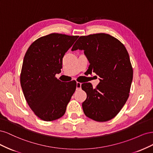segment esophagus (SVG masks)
Returning <instances> with one entry per match:
<instances>
[{
    "instance_id": "34e87169",
    "label": "esophagus",
    "mask_w": 153,
    "mask_h": 153,
    "mask_svg": "<svg viewBox=\"0 0 153 153\" xmlns=\"http://www.w3.org/2000/svg\"><path fill=\"white\" fill-rule=\"evenodd\" d=\"M82 87V83L76 82V89H80Z\"/></svg>"
}]
</instances>
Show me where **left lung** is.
<instances>
[{
    "label": "left lung",
    "mask_w": 153,
    "mask_h": 153,
    "mask_svg": "<svg viewBox=\"0 0 153 153\" xmlns=\"http://www.w3.org/2000/svg\"><path fill=\"white\" fill-rule=\"evenodd\" d=\"M84 50L89 70L101 78L96 88L91 83L82 84L87 93L82 108L87 117L98 122L115 117L129 97L133 68L127 50L114 37L105 33L80 36L72 51Z\"/></svg>",
    "instance_id": "8db88e82"
}]
</instances>
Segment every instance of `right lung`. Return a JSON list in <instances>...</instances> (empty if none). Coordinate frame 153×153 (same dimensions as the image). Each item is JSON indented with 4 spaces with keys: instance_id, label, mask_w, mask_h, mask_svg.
<instances>
[{
    "instance_id": "add662e5",
    "label": "right lung",
    "mask_w": 153,
    "mask_h": 153,
    "mask_svg": "<svg viewBox=\"0 0 153 153\" xmlns=\"http://www.w3.org/2000/svg\"><path fill=\"white\" fill-rule=\"evenodd\" d=\"M78 36L52 33L36 39L27 50L20 74V84L27 103L45 121L63 116L75 92L76 82L60 81L62 58Z\"/></svg>"
}]
</instances>
